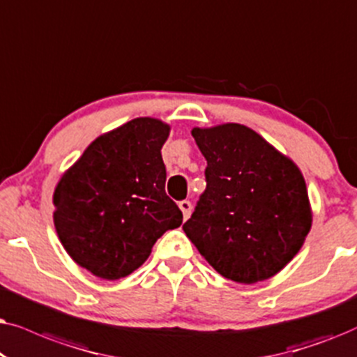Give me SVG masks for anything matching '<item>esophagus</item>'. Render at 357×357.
<instances>
[{
  "mask_svg": "<svg viewBox=\"0 0 357 357\" xmlns=\"http://www.w3.org/2000/svg\"><path fill=\"white\" fill-rule=\"evenodd\" d=\"M179 208H181L184 220H186V218H189V215H191V212H192V204L189 201H181L179 202Z\"/></svg>",
  "mask_w": 357,
  "mask_h": 357,
  "instance_id": "obj_1",
  "label": "esophagus"
}]
</instances>
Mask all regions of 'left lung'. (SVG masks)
I'll use <instances>...</instances> for the list:
<instances>
[{
    "label": "left lung",
    "instance_id": "left-lung-1",
    "mask_svg": "<svg viewBox=\"0 0 357 357\" xmlns=\"http://www.w3.org/2000/svg\"><path fill=\"white\" fill-rule=\"evenodd\" d=\"M207 188L183 225L208 264L230 281L273 278L312 227L305 179L291 158L241 123L194 127Z\"/></svg>",
    "mask_w": 357,
    "mask_h": 357
}]
</instances>
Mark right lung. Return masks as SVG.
<instances>
[{
	"instance_id": "obj_1",
	"label": "right lung",
	"mask_w": 357,
	"mask_h": 357,
	"mask_svg": "<svg viewBox=\"0 0 357 357\" xmlns=\"http://www.w3.org/2000/svg\"><path fill=\"white\" fill-rule=\"evenodd\" d=\"M168 135V123L137 117L91 142L56 184V235L71 259L98 278L132 274L156 240L183 223L165 192Z\"/></svg>"
}]
</instances>
